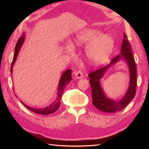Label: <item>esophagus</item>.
<instances>
[{"label": "esophagus", "mask_w": 149, "mask_h": 149, "mask_svg": "<svg viewBox=\"0 0 149 149\" xmlns=\"http://www.w3.org/2000/svg\"><path fill=\"white\" fill-rule=\"evenodd\" d=\"M83 77V73L80 70L76 71L75 73V78L76 79H81Z\"/></svg>", "instance_id": "esophagus-1"}]
</instances>
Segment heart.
Instances as JSON below:
<instances>
[{
    "label": "heart",
    "instance_id": "heart-1",
    "mask_svg": "<svg viewBox=\"0 0 149 149\" xmlns=\"http://www.w3.org/2000/svg\"><path fill=\"white\" fill-rule=\"evenodd\" d=\"M74 43L86 47V55L89 63L93 65H100L107 60L114 48V40L109 33L101 34L100 30L86 29L76 35ZM70 50V47H67Z\"/></svg>",
    "mask_w": 149,
    "mask_h": 149
}]
</instances>
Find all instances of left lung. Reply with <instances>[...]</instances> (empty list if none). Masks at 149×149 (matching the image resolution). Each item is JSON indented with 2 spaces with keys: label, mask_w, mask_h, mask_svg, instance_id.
<instances>
[{
  "label": "left lung",
  "mask_w": 149,
  "mask_h": 149,
  "mask_svg": "<svg viewBox=\"0 0 149 149\" xmlns=\"http://www.w3.org/2000/svg\"><path fill=\"white\" fill-rule=\"evenodd\" d=\"M123 59L127 63L130 71V84L127 91L119 100H114L108 98L101 87L100 80L112 65ZM89 83L92 90L93 104L97 109L105 112H116L123 110L131 101L136 94L137 84L136 65L132 55L131 46L127 35L124 33L120 53L112 60L109 65L89 74Z\"/></svg>",
  "instance_id": "1"
}]
</instances>
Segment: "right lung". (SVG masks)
I'll use <instances>...</instances> for the list:
<instances>
[{"label": "right lung", "mask_w": 149, "mask_h": 149, "mask_svg": "<svg viewBox=\"0 0 149 149\" xmlns=\"http://www.w3.org/2000/svg\"><path fill=\"white\" fill-rule=\"evenodd\" d=\"M22 34L23 35H22V37L18 40L15 47V53H14V55H13V61L12 63L11 68H10L11 73H12L13 66L15 64L17 56H18V54H19L20 49L22 47V45L24 44V42L25 41V33H23ZM71 73H72L71 70H67L61 74V76L60 79V81L58 86V90H57L58 92H57V95H56V99L49 105L43 108H35L25 104L24 102H22L21 100H20V102L23 104L27 108V109H29L31 111L35 112V113L42 114V115H48V114L54 113V112H56L60 108L62 94L63 93L64 89H65L66 85L72 80Z\"/></svg>", "instance_id": "right-lung-1"}]
</instances>
